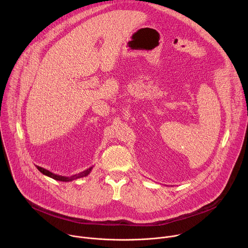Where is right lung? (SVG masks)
Returning a JSON list of instances; mask_svg holds the SVG:
<instances>
[{
    "instance_id": "1",
    "label": "right lung",
    "mask_w": 248,
    "mask_h": 248,
    "mask_svg": "<svg viewBox=\"0 0 248 248\" xmlns=\"http://www.w3.org/2000/svg\"><path fill=\"white\" fill-rule=\"evenodd\" d=\"M93 167L94 166H92V167L88 168L87 170H83V171H81L79 173H77V174H73V175H70V176H63V175L56 174V173H54V172H52V171H50V170H46L44 168H41L39 166H36V168L43 174H45V175L49 176V178H52V179H54L56 181H60V182H72V181H75V180H78V179H80V178H84V176H87L91 172Z\"/></svg>"
}]
</instances>
